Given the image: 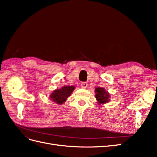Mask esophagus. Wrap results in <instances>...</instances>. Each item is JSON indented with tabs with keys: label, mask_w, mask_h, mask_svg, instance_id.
Segmentation results:
<instances>
[{
	"label": "esophagus",
	"mask_w": 157,
	"mask_h": 157,
	"mask_svg": "<svg viewBox=\"0 0 157 157\" xmlns=\"http://www.w3.org/2000/svg\"><path fill=\"white\" fill-rule=\"evenodd\" d=\"M80 87L83 89H86L88 87V84L86 82H82L80 84Z\"/></svg>",
	"instance_id": "esophagus-1"
}]
</instances>
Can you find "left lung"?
Wrapping results in <instances>:
<instances>
[{"label": "left lung", "instance_id": "8db88e82", "mask_svg": "<svg viewBox=\"0 0 157 157\" xmlns=\"http://www.w3.org/2000/svg\"><path fill=\"white\" fill-rule=\"evenodd\" d=\"M95 98L97 100L98 105H103L110 101V94L105 88L102 87H97L95 89Z\"/></svg>", "mask_w": 157, "mask_h": 157}]
</instances>
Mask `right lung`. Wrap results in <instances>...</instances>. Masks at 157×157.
<instances>
[{
  "mask_svg": "<svg viewBox=\"0 0 157 157\" xmlns=\"http://www.w3.org/2000/svg\"><path fill=\"white\" fill-rule=\"evenodd\" d=\"M75 87L73 86H63L59 89L54 90L50 95L51 100L56 104L61 105L67 100V98L71 96Z\"/></svg>",
  "mask_w": 157,
  "mask_h": 157,
  "instance_id": "obj_1",
  "label": "right lung"
}]
</instances>
